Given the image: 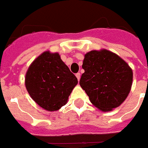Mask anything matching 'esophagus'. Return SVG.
Segmentation results:
<instances>
[{"label": "esophagus", "mask_w": 148, "mask_h": 148, "mask_svg": "<svg viewBox=\"0 0 148 148\" xmlns=\"http://www.w3.org/2000/svg\"><path fill=\"white\" fill-rule=\"evenodd\" d=\"M75 76H76V78H77V79H78V80H79V81L80 77H81V74H80L79 73H76V74H75Z\"/></svg>", "instance_id": "esophagus-1"}]
</instances>
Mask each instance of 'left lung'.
I'll return each instance as SVG.
<instances>
[{
  "instance_id": "left-lung-1",
  "label": "left lung",
  "mask_w": 148,
  "mask_h": 148,
  "mask_svg": "<svg viewBox=\"0 0 148 148\" xmlns=\"http://www.w3.org/2000/svg\"><path fill=\"white\" fill-rule=\"evenodd\" d=\"M80 86L93 106L102 112L119 107L129 94L133 73L120 56L107 49L92 50L85 55Z\"/></svg>"
}]
</instances>
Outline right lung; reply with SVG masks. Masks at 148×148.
<instances>
[{
    "label": "right lung",
    "instance_id": "right-lung-1",
    "mask_svg": "<svg viewBox=\"0 0 148 148\" xmlns=\"http://www.w3.org/2000/svg\"><path fill=\"white\" fill-rule=\"evenodd\" d=\"M77 78L58 53L46 51L29 66L25 86L30 97L43 109L54 112L67 103Z\"/></svg>",
    "mask_w": 148,
    "mask_h": 148
}]
</instances>
